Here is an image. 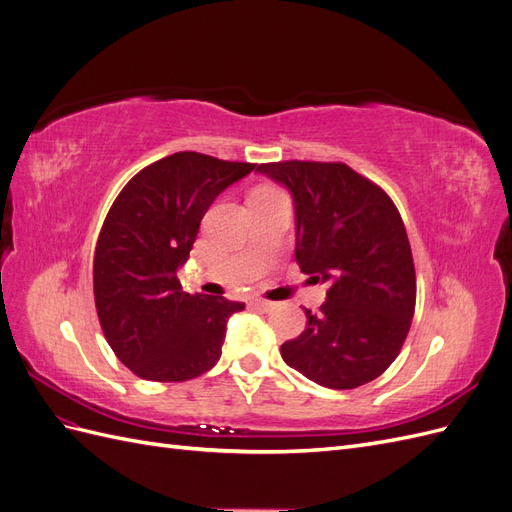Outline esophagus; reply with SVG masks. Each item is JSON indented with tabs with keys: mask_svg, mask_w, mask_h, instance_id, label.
Wrapping results in <instances>:
<instances>
[{
	"mask_svg": "<svg viewBox=\"0 0 512 512\" xmlns=\"http://www.w3.org/2000/svg\"><path fill=\"white\" fill-rule=\"evenodd\" d=\"M252 305L258 307L260 312H271V309H275V303L273 301H265V299H254Z\"/></svg>",
	"mask_w": 512,
	"mask_h": 512,
	"instance_id": "1",
	"label": "esophagus"
}]
</instances>
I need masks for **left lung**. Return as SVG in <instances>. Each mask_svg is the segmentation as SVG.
<instances>
[{
    "instance_id": "obj_1",
    "label": "left lung",
    "mask_w": 512,
    "mask_h": 512,
    "mask_svg": "<svg viewBox=\"0 0 512 512\" xmlns=\"http://www.w3.org/2000/svg\"><path fill=\"white\" fill-rule=\"evenodd\" d=\"M258 173L288 188L303 273L329 286L282 359L327 389L376 380L404 346L416 303L406 226L382 188L342 162H273Z\"/></svg>"
}]
</instances>
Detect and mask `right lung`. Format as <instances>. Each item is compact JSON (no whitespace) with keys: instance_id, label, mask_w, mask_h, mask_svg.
Instances as JSON below:
<instances>
[{"instance_id":"obj_1","label":"right lung","mask_w":512,"mask_h":512,"mask_svg":"<svg viewBox=\"0 0 512 512\" xmlns=\"http://www.w3.org/2000/svg\"><path fill=\"white\" fill-rule=\"evenodd\" d=\"M254 166L179 151L115 198L96 243L94 297L108 346L138 378L183 382L220 361L226 322L245 305L183 292L177 271L213 200Z\"/></svg>"}]
</instances>
